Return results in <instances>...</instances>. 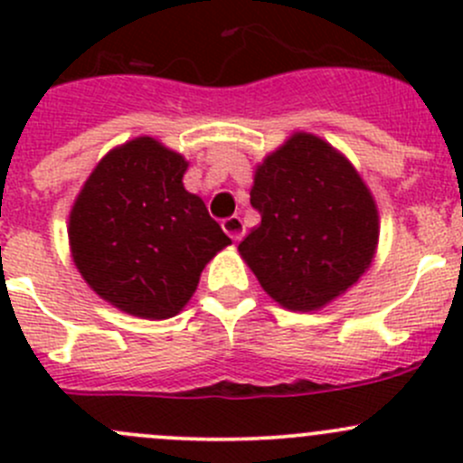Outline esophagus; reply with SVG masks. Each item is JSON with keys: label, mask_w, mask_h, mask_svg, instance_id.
Listing matches in <instances>:
<instances>
[{"label": "esophagus", "mask_w": 463, "mask_h": 463, "mask_svg": "<svg viewBox=\"0 0 463 463\" xmlns=\"http://www.w3.org/2000/svg\"><path fill=\"white\" fill-rule=\"evenodd\" d=\"M222 228H223V232H226V235L231 237V240H235V241H240L241 237H244V232H246L244 222H241V219L237 217V214H232V217L223 219Z\"/></svg>", "instance_id": "1"}]
</instances>
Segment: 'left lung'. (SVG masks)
Wrapping results in <instances>:
<instances>
[{"instance_id": "8db88e82", "label": "left lung", "mask_w": 463, "mask_h": 463, "mask_svg": "<svg viewBox=\"0 0 463 463\" xmlns=\"http://www.w3.org/2000/svg\"><path fill=\"white\" fill-rule=\"evenodd\" d=\"M250 205L261 222L240 244L261 288L293 311L326 305L374 258L378 213L349 161L296 134L255 172Z\"/></svg>"}]
</instances>
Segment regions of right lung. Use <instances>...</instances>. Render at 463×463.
<instances>
[{"mask_svg":"<svg viewBox=\"0 0 463 463\" xmlns=\"http://www.w3.org/2000/svg\"><path fill=\"white\" fill-rule=\"evenodd\" d=\"M188 163L141 137L107 154L69 219L73 260L89 287L138 318L179 314L203 266L231 237L184 188Z\"/></svg>","mask_w":463,"mask_h":463,"instance_id":"1","label":"right lung"}]
</instances>
